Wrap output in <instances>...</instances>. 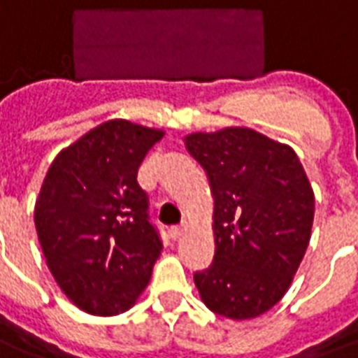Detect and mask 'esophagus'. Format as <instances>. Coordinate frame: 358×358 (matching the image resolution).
Wrapping results in <instances>:
<instances>
[{
	"instance_id": "esophagus-1",
	"label": "esophagus",
	"mask_w": 358,
	"mask_h": 358,
	"mask_svg": "<svg viewBox=\"0 0 358 358\" xmlns=\"http://www.w3.org/2000/svg\"><path fill=\"white\" fill-rule=\"evenodd\" d=\"M185 229H187V223H180V225H176V227L171 229V231H169V234H171V238L173 240H178L180 236L185 233Z\"/></svg>"
}]
</instances>
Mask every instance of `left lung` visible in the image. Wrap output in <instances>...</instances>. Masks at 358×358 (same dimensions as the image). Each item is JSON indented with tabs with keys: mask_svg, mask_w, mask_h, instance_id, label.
<instances>
[{
	"mask_svg": "<svg viewBox=\"0 0 358 358\" xmlns=\"http://www.w3.org/2000/svg\"><path fill=\"white\" fill-rule=\"evenodd\" d=\"M214 199V261L195 272L212 312L242 321L276 306L310 244L315 199L299 155L250 127L184 136Z\"/></svg>",
	"mask_w": 358,
	"mask_h": 358,
	"instance_id": "1",
	"label": "left lung"
}]
</instances>
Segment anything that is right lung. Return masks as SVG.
<instances>
[{"label":"right lung","mask_w":358,"mask_h":358,"mask_svg":"<svg viewBox=\"0 0 358 358\" xmlns=\"http://www.w3.org/2000/svg\"><path fill=\"white\" fill-rule=\"evenodd\" d=\"M163 129L108 120L59 152L35 201V229L52 276L92 315H118L141 296L161 253L136 182Z\"/></svg>","instance_id":"right-lung-1"}]
</instances>
